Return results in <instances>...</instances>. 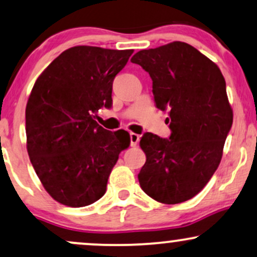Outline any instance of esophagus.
<instances>
[{"mask_svg":"<svg viewBox=\"0 0 257 257\" xmlns=\"http://www.w3.org/2000/svg\"><path fill=\"white\" fill-rule=\"evenodd\" d=\"M129 137H131V146L132 147L137 146L139 140H140V137H139L138 134H135V133H131V134H129Z\"/></svg>","mask_w":257,"mask_h":257,"instance_id":"34e87169","label":"esophagus"}]
</instances>
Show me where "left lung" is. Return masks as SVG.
<instances>
[{"label":"left lung","mask_w":257,"mask_h":257,"mask_svg":"<svg viewBox=\"0 0 257 257\" xmlns=\"http://www.w3.org/2000/svg\"><path fill=\"white\" fill-rule=\"evenodd\" d=\"M153 81L157 107L169 110L171 135L146 133L140 146L146 163L138 178L158 202L175 205L205 188L222 157L232 125L225 79L214 62L194 46L172 42L137 52L131 60Z\"/></svg>","instance_id":"1"}]
</instances>
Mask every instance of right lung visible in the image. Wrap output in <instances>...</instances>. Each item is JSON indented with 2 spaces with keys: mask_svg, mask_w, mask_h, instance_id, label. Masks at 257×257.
<instances>
[{
  "mask_svg": "<svg viewBox=\"0 0 257 257\" xmlns=\"http://www.w3.org/2000/svg\"><path fill=\"white\" fill-rule=\"evenodd\" d=\"M134 50L80 45L55 58L39 75L26 105L27 152L43 187L57 202L85 207L100 199L126 132L93 119L111 107L112 82Z\"/></svg>",
  "mask_w": 257,
  "mask_h": 257,
  "instance_id": "add662e5",
  "label": "right lung"
}]
</instances>
